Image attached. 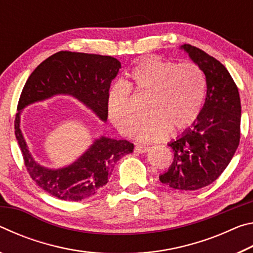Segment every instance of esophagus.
Listing matches in <instances>:
<instances>
[{
  "label": "esophagus",
  "instance_id": "obj_1",
  "mask_svg": "<svg viewBox=\"0 0 253 253\" xmlns=\"http://www.w3.org/2000/svg\"><path fill=\"white\" fill-rule=\"evenodd\" d=\"M149 151V146L148 145H143V144H137L136 147H135V152L136 153H146Z\"/></svg>",
  "mask_w": 253,
  "mask_h": 253
}]
</instances>
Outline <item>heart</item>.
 <instances>
[{"instance_id": "b5f03b06", "label": "heart", "mask_w": 253, "mask_h": 253, "mask_svg": "<svg viewBox=\"0 0 253 253\" xmlns=\"http://www.w3.org/2000/svg\"><path fill=\"white\" fill-rule=\"evenodd\" d=\"M125 84L135 95L149 96L148 118L138 131L142 140L161 139L173 130L193 125L202 109L205 77L193 62L175 63L160 59H143L126 75ZM122 84L109 92L107 111L122 135L135 134L140 116L132 106L131 96Z\"/></svg>"}]
</instances>
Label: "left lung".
<instances>
[{
    "mask_svg": "<svg viewBox=\"0 0 253 253\" xmlns=\"http://www.w3.org/2000/svg\"><path fill=\"white\" fill-rule=\"evenodd\" d=\"M207 78V97L191 128L169 145L174 161L160 181L182 191H195L213 183L229 165L240 142L241 102L237 84L215 58L191 44H183Z\"/></svg>",
    "mask_w": 253,
    "mask_h": 253,
    "instance_id": "8db88e82",
    "label": "left lung"
}]
</instances>
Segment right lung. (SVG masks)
I'll use <instances>...</instances> for the list:
<instances>
[{"instance_id":"right-lung-1","label":"right lung","mask_w":253,"mask_h":253,"mask_svg":"<svg viewBox=\"0 0 253 253\" xmlns=\"http://www.w3.org/2000/svg\"><path fill=\"white\" fill-rule=\"evenodd\" d=\"M119 69L121 62L110 55L60 51L30 75L19 99L14 131L28 173L46 193L74 202L97 194L108 182L117 161L134 151V144L101 137L74 164L49 169L38 164L30 154L20 129V111L32 102L68 93L84 102L101 121H107L110 84Z\"/></svg>"}]
</instances>
